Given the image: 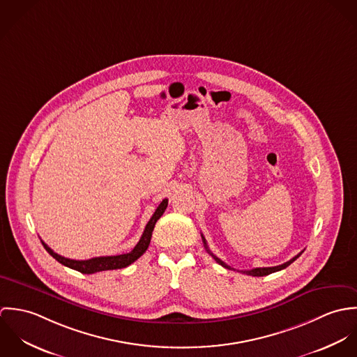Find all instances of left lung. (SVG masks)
<instances>
[{
  "instance_id": "1",
  "label": "left lung",
  "mask_w": 357,
  "mask_h": 357,
  "mask_svg": "<svg viewBox=\"0 0 357 357\" xmlns=\"http://www.w3.org/2000/svg\"><path fill=\"white\" fill-rule=\"evenodd\" d=\"M202 239H204V248H206V250H207V253L208 255H211V257L220 264V265H222L224 268H228V269H231V266L229 265H227L225 262H222L220 258H217L215 255H213L210 250H208V248H207V245H206V239H204V235H202ZM303 255V252L300 253V255H296V257H293L290 261H287V262H284V264H282V265H278V266H268V268H255V269H250V271H242L243 273H246V275H250V276H266V275H269V273H273V272H278V271H282V269H284V268H287L291 262H294L300 255Z\"/></svg>"
}]
</instances>
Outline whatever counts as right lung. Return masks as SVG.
<instances>
[{
	"label": "right lung",
	"mask_w": 357,
	"mask_h": 357,
	"mask_svg": "<svg viewBox=\"0 0 357 357\" xmlns=\"http://www.w3.org/2000/svg\"><path fill=\"white\" fill-rule=\"evenodd\" d=\"M167 207V199H163L160 204L156 207L153 217L150 218L149 224L146 225V229L139 241V243L135 246V249L126 255H105V257H95L91 259H70L66 257H61L57 253H54L48 245H45L43 241V245L45 248V250L50 255L59 261L60 264H63L64 266H68L71 269H75L81 273H96V272H102V271H109V269H121V268H126L128 265H130L132 262H135L137 258H140L142 255L146 253V250L149 249V245L151 242V236H153V227L155 222L160 218V215L165 213Z\"/></svg>",
	"instance_id": "right-lung-1"
}]
</instances>
